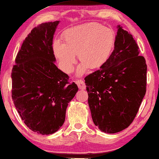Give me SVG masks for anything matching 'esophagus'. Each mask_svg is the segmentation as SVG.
I'll return each mask as SVG.
<instances>
[{
	"instance_id": "34e87169",
	"label": "esophagus",
	"mask_w": 159,
	"mask_h": 159,
	"mask_svg": "<svg viewBox=\"0 0 159 159\" xmlns=\"http://www.w3.org/2000/svg\"><path fill=\"white\" fill-rule=\"evenodd\" d=\"M75 84H77L78 87H79V89L81 90H85V88H86V85H85V82L81 79H79V80H75Z\"/></svg>"
}]
</instances>
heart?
I'll return each instance as SVG.
<instances>
[{
	"label": "heart",
	"mask_w": 159,
	"mask_h": 159,
	"mask_svg": "<svg viewBox=\"0 0 159 159\" xmlns=\"http://www.w3.org/2000/svg\"><path fill=\"white\" fill-rule=\"evenodd\" d=\"M63 39L64 42L56 39L52 45L60 67L64 72H72L78 54L82 62L77 73L82 75L89 68L98 69L107 61L115 47V34L100 24L89 22L67 29Z\"/></svg>",
	"instance_id": "heart-1"
}]
</instances>
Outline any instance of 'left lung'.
<instances>
[{
    "label": "left lung",
    "mask_w": 159,
    "mask_h": 159,
    "mask_svg": "<svg viewBox=\"0 0 159 159\" xmlns=\"http://www.w3.org/2000/svg\"><path fill=\"white\" fill-rule=\"evenodd\" d=\"M115 49L99 70L85 78L93 121L108 134L129 127L147 90V66L129 32L117 26Z\"/></svg>",
    "instance_id": "left-lung-1"
}]
</instances>
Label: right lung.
Returning <instances> with one entry per match:
<instances>
[{"mask_svg":"<svg viewBox=\"0 0 159 159\" xmlns=\"http://www.w3.org/2000/svg\"><path fill=\"white\" fill-rule=\"evenodd\" d=\"M59 21L34 27L24 40L12 67V98L27 127L42 135L64 124L68 103L78 86L54 64L53 37Z\"/></svg>","mask_w":159,"mask_h":159,"instance_id":"obj_1","label":"right lung"}]
</instances>
